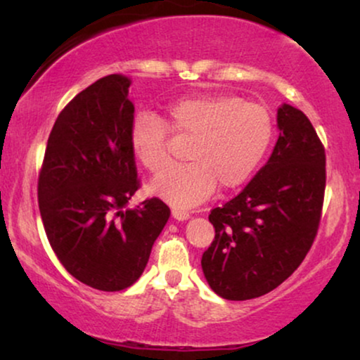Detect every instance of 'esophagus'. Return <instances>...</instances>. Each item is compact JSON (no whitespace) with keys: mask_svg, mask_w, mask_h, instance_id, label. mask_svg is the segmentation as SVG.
<instances>
[{"mask_svg":"<svg viewBox=\"0 0 360 360\" xmlns=\"http://www.w3.org/2000/svg\"><path fill=\"white\" fill-rule=\"evenodd\" d=\"M172 216H174L176 221H185V219L190 218L188 211H184V210H179V208L172 210Z\"/></svg>","mask_w":360,"mask_h":360,"instance_id":"obj_1","label":"esophagus"}]
</instances>
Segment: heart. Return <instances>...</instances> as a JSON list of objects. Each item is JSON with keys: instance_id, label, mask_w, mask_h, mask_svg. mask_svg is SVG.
Wrapping results in <instances>:
<instances>
[{"instance_id": "heart-1", "label": "heart", "mask_w": 360, "mask_h": 360, "mask_svg": "<svg viewBox=\"0 0 360 360\" xmlns=\"http://www.w3.org/2000/svg\"><path fill=\"white\" fill-rule=\"evenodd\" d=\"M190 142L185 167H175L150 184L170 205L186 208L205 201L219 186L234 190L248 181L267 154L274 120L260 103L234 95L181 98L167 110L165 122L152 115L136 116L129 144L139 164L160 174L172 164V137Z\"/></svg>"}]
</instances>
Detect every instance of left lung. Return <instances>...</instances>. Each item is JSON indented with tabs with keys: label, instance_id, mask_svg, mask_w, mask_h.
I'll list each match as a JSON object with an SVG mask.
<instances>
[{
	"label": "left lung",
	"instance_id": "1",
	"mask_svg": "<svg viewBox=\"0 0 360 360\" xmlns=\"http://www.w3.org/2000/svg\"><path fill=\"white\" fill-rule=\"evenodd\" d=\"M267 164L228 203L211 210L214 239L201 257L210 287L234 302L283 283L311 249L326 188L324 146L308 116L283 105Z\"/></svg>",
	"mask_w": 360,
	"mask_h": 360
}]
</instances>
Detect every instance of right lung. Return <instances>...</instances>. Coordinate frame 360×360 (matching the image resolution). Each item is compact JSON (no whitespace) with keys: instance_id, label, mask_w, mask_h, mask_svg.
I'll return each mask as SVG.
<instances>
[{"instance_id":"obj_1","label":"right lung","mask_w":360,"mask_h":360,"mask_svg":"<svg viewBox=\"0 0 360 360\" xmlns=\"http://www.w3.org/2000/svg\"><path fill=\"white\" fill-rule=\"evenodd\" d=\"M131 82L108 75L78 93L49 134L37 180L51 248L72 277L103 292L131 287L170 218L157 196L126 210L141 188L129 132Z\"/></svg>"}]
</instances>
